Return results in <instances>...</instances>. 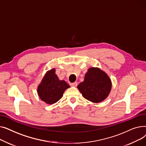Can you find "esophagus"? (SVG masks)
<instances>
[{"label": "esophagus", "mask_w": 146, "mask_h": 146, "mask_svg": "<svg viewBox=\"0 0 146 146\" xmlns=\"http://www.w3.org/2000/svg\"><path fill=\"white\" fill-rule=\"evenodd\" d=\"M77 85H78L77 82H74V83H72L70 84V86H72L73 87H76V86H77Z\"/></svg>", "instance_id": "1"}]
</instances>
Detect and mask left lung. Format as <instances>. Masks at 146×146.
<instances>
[{"mask_svg":"<svg viewBox=\"0 0 146 146\" xmlns=\"http://www.w3.org/2000/svg\"><path fill=\"white\" fill-rule=\"evenodd\" d=\"M77 88L87 100L99 103L108 96L112 88V82L104 71L99 67H93L88 69L83 82Z\"/></svg>","mask_w":146,"mask_h":146,"instance_id":"left-lung-1","label":"left lung"}]
</instances>
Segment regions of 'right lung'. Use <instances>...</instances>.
<instances>
[{
  "instance_id": "add662e5",
  "label": "right lung",
  "mask_w": 146,
  "mask_h": 146,
  "mask_svg": "<svg viewBox=\"0 0 146 146\" xmlns=\"http://www.w3.org/2000/svg\"><path fill=\"white\" fill-rule=\"evenodd\" d=\"M70 88L64 80H59L53 68L45 74L37 88V93L40 98L47 104L56 103L63 96L64 91Z\"/></svg>"
}]
</instances>
